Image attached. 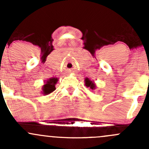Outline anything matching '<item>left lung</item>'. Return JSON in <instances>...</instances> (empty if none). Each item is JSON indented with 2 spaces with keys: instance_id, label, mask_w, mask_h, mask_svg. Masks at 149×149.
<instances>
[{
  "instance_id": "1",
  "label": "left lung",
  "mask_w": 149,
  "mask_h": 149,
  "mask_svg": "<svg viewBox=\"0 0 149 149\" xmlns=\"http://www.w3.org/2000/svg\"><path fill=\"white\" fill-rule=\"evenodd\" d=\"M84 81H85V86L86 87H89L90 88H91V89H93V90H94L96 88H97V86H96V84H94V82L93 81L89 80L88 78H86L85 80H84Z\"/></svg>"
}]
</instances>
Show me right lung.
Masks as SVG:
<instances>
[{"instance_id":"1","label":"right lung","mask_w":149,"mask_h":149,"mask_svg":"<svg viewBox=\"0 0 149 149\" xmlns=\"http://www.w3.org/2000/svg\"><path fill=\"white\" fill-rule=\"evenodd\" d=\"M58 78H51V79H47L46 81H45V84L42 86V94L44 95H47L52 93L55 90V85L58 82Z\"/></svg>"}]
</instances>
